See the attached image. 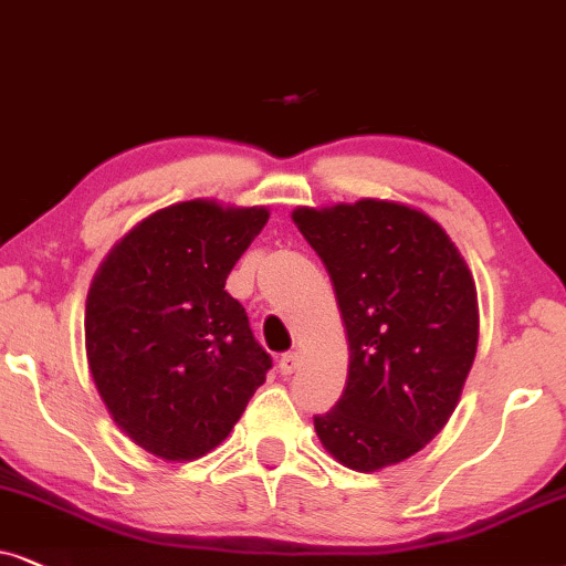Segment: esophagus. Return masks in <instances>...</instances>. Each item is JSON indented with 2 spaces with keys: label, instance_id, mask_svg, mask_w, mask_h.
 <instances>
[{
  "label": "esophagus",
  "instance_id": "obj_1",
  "mask_svg": "<svg viewBox=\"0 0 566 566\" xmlns=\"http://www.w3.org/2000/svg\"><path fill=\"white\" fill-rule=\"evenodd\" d=\"M297 365H300V354L297 352H287V354H282V357H279V373H282V375H292L297 370Z\"/></svg>",
  "mask_w": 566,
  "mask_h": 566
}]
</instances>
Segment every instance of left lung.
<instances>
[{
  "mask_svg": "<svg viewBox=\"0 0 566 566\" xmlns=\"http://www.w3.org/2000/svg\"><path fill=\"white\" fill-rule=\"evenodd\" d=\"M292 220L328 271L349 342L346 388L315 432L346 469L401 463L448 424L471 373V271L432 217L396 201L300 207Z\"/></svg>",
  "mask_w": 566,
  "mask_h": 566,
  "instance_id": "left-lung-1",
  "label": "left lung"
}]
</instances>
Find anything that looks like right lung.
Instances as JSON below:
<instances>
[{
	"label": "right lung",
	"instance_id": "obj_1",
	"mask_svg": "<svg viewBox=\"0 0 566 566\" xmlns=\"http://www.w3.org/2000/svg\"><path fill=\"white\" fill-rule=\"evenodd\" d=\"M266 220V207L180 201L126 232L93 276L90 373L113 421L147 453H209L266 380L271 357L224 290Z\"/></svg>",
	"mask_w": 566,
	"mask_h": 566
}]
</instances>
